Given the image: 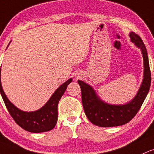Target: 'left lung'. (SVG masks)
Here are the masks:
<instances>
[{
  "label": "left lung",
  "instance_id": "8db88e82",
  "mask_svg": "<svg viewBox=\"0 0 154 154\" xmlns=\"http://www.w3.org/2000/svg\"><path fill=\"white\" fill-rule=\"evenodd\" d=\"M131 42L141 49L144 60V78L137 95L129 103L124 105H111L103 102L96 95L94 89L81 80H78L82 94L84 111L93 124L101 127H112L127 124L136 116L149 91L151 74L148 61V52L143 40L137 34H129Z\"/></svg>",
  "mask_w": 154,
  "mask_h": 154
}]
</instances>
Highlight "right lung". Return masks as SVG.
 <instances>
[{"label":"right lung","instance_id":"1","mask_svg":"<svg viewBox=\"0 0 154 154\" xmlns=\"http://www.w3.org/2000/svg\"><path fill=\"white\" fill-rule=\"evenodd\" d=\"M72 81V79L71 78L62 84L52 94L47 104L40 109L30 112H24L11 104L4 94L1 82L0 69V92L8 112L20 127L33 133L48 131L55 127L58 121V104L59 100Z\"/></svg>","mask_w":154,"mask_h":154}]
</instances>
